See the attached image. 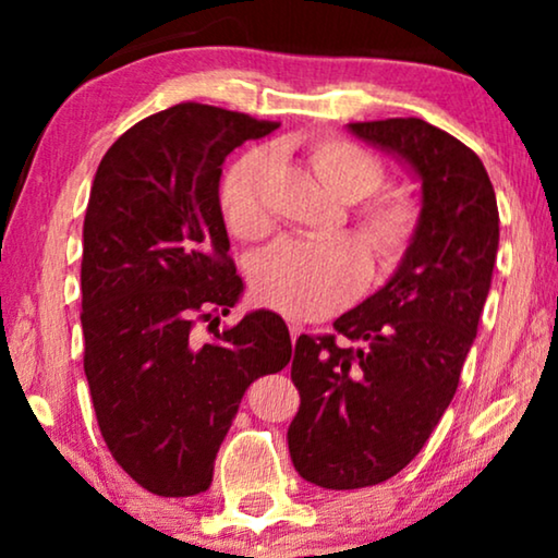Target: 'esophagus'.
I'll list each match as a JSON object with an SVG mask.
<instances>
[{
	"label": "esophagus",
	"mask_w": 558,
	"mask_h": 558,
	"mask_svg": "<svg viewBox=\"0 0 558 558\" xmlns=\"http://www.w3.org/2000/svg\"><path fill=\"white\" fill-rule=\"evenodd\" d=\"M287 325H289V335H292V340L296 342V338H300V335L304 332L302 323H296V319H287Z\"/></svg>",
	"instance_id": "34e87169"
}]
</instances>
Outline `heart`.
Wrapping results in <instances>:
<instances>
[{
	"label": "heart",
	"mask_w": 558,
	"mask_h": 558,
	"mask_svg": "<svg viewBox=\"0 0 558 558\" xmlns=\"http://www.w3.org/2000/svg\"><path fill=\"white\" fill-rule=\"evenodd\" d=\"M304 162L342 203L362 201L350 213L353 233L364 243L378 271L399 269L418 239L422 208L403 190L378 193L386 182L384 162L340 136L310 142ZM269 170V151L251 149L235 159L220 182V216L235 239L264 241L271 233L274 218L266 203ZM362 250L348 235L281 241L254 264V294L292 317L330 315L361 292L368 274Z\"/></svg>",
	"instance_id": "obj_1"
}]
</instances>
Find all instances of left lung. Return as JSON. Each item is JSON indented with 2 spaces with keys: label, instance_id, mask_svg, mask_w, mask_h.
Returning <instances> with one entry per match:
<instances>
[{
  "label": "left lung",
  "instance_id": "8db88e82",
  "mask_svg": "<svg viewBox=\"0 0 558 558\" xmlns=\"http://www.w3.org/2000/svg\"><path fill=\"white\" fill-rule=\"evenodd\" d=\"M422 180V228L384 289L300 335L287 432L294 470L327 490L378 485L429 439L460 386L498 256V203L483 162L424 119L348 124Z\"/></svg>",
  "mask_w": 558,
  "mask_h": 558
}]
</instances>
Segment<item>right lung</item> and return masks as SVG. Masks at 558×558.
Segmentation results:
<instances>
[{"mask_svg":"<svg viewBox=\"0 0 558 558\" xmlns=\"http://www.w3.org/2000/svg\"><path fill=\"white\" fill-rule=\"evenodd\" d=\"M277 126L178 104L121 134L90 187L83 371L111 457L162 498L208 490L246 388L292 361L284 319L269 310L223 332L216 325L213 340L195 335L197 323L228 315L243 292L220 216V165Z\"/></svg>","mask_w":558,"mask_h":558,"instance_id":"1","label":"right lung"}]
</instances>
